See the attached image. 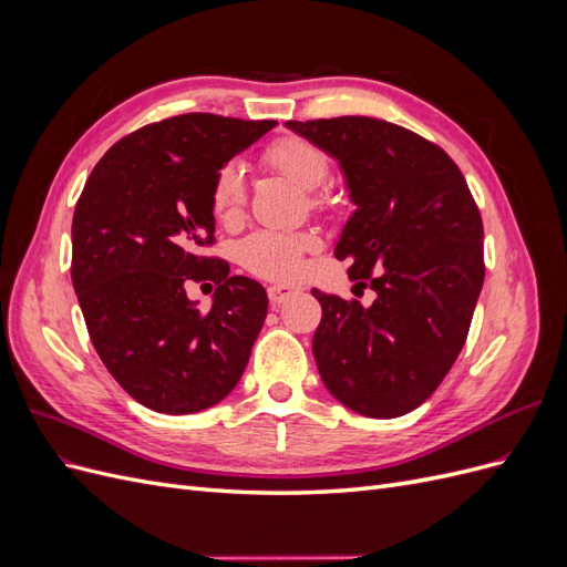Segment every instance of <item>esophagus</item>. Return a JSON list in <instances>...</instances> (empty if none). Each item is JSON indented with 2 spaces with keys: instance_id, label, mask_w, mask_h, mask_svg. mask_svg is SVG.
I'll return each mask as SVG.
<instances>
[{
  "instance_id": "1",
  "label": "esophagus",
  "mask_w": 567,
  "mask_h": 567,
  "mask_svg": "<svg viewBox=\"0 0 567 567\" xmlns=\"http://www.w3.org/2000/svg\"><path fill=\"white\" fill-rule=\"evenodd\" d=\"M298 293H300L298 286H269L267 288V296H269L271 305H281V302H286L288 298H293Z\"/></svg>"
}]
</instances>
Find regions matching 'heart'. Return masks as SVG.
I'll return each mask as SVG.
<instances>
[{
  "instance_id": "heart-1",
  "label": "heart",
  "mask_w": 567,
  "mask_h": 567,
  "mask_svg": "<svg viewBox=\"0 0 567 567\" xmlns=\"http://www.w3.org/2000/svg\"><path fill=\"white\" fill-rule=\"evenodd\" d=\"M265 163L279 175L293 182L305 192H315L331 175V163L326 153L302 136H281L271 142L265 153ZM321 196L312 194V205H321ZM246 205V177L238 163H227L217 169L210 188V208L217 221H234ZM319 238L315 231H257L244 238L238 246V260L262 279L290 281L300 277L302 257L317 250Z\"/></svg>"
}]
</instances>
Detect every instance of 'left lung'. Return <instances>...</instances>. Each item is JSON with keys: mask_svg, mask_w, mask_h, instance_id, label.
Instances as JSON below:
<instances>
[{"mask_svg": "<svg viewBox=\"0 0 567 567\" xmlns=\"http://www.w3.org/2000/svg\"><path fill=\"white\" fill-rule=\"evenodd\" d=\"M333 156L357 205L336 246L362 307L312 290L323 385L371 419L409 414L437 390L466 342L485 281L483 217L456 163L416 132L367 115L288 120Z\"/></svg>", "mask_w": 567, "mask_h": 567, "instance_id": "1", "label": "left lung"}]
</instances>
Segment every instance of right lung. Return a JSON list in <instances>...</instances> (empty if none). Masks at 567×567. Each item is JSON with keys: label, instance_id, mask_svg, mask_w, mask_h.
Returning a JSON list of instances; mask_svg holds the SVG:
<instances>
[{"label": "right lung", "instance_id": "add662e5", "mask_svg": "<svg viewBox=\"0 0 567 567\" xmlns=\"http://www.w3.org/2000/svg\"><path fill=\"white\" fill-rule=\"evenodd\" d=\"M274 125L161 120L113 144L78 198L71 277L92 346L130 398L161 414L225 400L265 323V288L203 248L215 244L217 169ZM192 282L216 284L208 313L185 298Z\"/></svg>", "mask_w": 567, "mask_h": 567}]
</instances>
